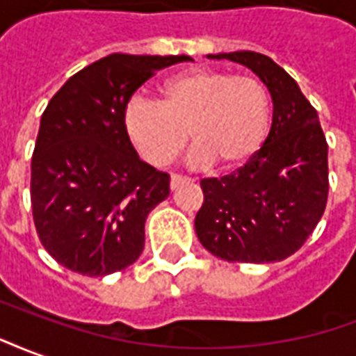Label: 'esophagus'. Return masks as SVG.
Here are the masks:
<instances>
[{"mask_svg":"<svg viewBox=\"0 0 356 356\" xmlns=\"http://www.w3.org/2000/svg\"><path fill=\"white\" fill-rule=\"evenodd\" d=\"M188 181H191V178H188V176L172 175L170 176V189H178L181 184H188Z\"/></svg>","mask_w":356,"mask_h":356,"instance_id":"obj_1","label":"esophagus"}]
</instances>
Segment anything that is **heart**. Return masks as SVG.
Listing matches in <instances>:
<instances>
[{
    "label": "heart",
    "mask_w": 356,
    "mask_h": 356,
    "mask_svg": "<svg viewBox=\"0 0 356 356\" xmlns=\"http://www.w3.org/2000/svg\"><path fill=\"white\" fill-rule=\"evenodd\" d=\"M271 96L252 75L191 70L172 75L157 90V104L132 98L123 131L132 147L153 165L167 167L189 138L193 167L245 165L260 152L271 129Z\"/></svg>",
    "instance_id": "b5f03b06"
}]
</instances>
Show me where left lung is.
I'll return each mask as SVG.
<instances>
[{
  "label": "left lung",
  "mask_w": 356,
  "mask_h": 356,
  "mask_svg": "<svg viewBox=\"0 0 356 356\" xmlns=\"http://www.w3.org/2000/svg\"><path fill=\"white\" fill-rule=\"evenodd\" d=\"M250 68L273 100V124L260 152L222 178H204L195 216L201 245L225 261L269 264L300 250L328 201V144L298 83L254 51L209 54Z\"/></svg>",
  "instance_id": "left-lung-1"
}]
</instances>
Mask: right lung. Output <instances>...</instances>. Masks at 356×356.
Returning <instances> with one entry per match:
<instances>
[{
    "label": "right lung",
    "mask_w": 356,
    "mask_h": 356,
    "mask_svg": "<svg viewBox=\"0 0 356 356\" xmlns=\"http://www.w3.org/2000/svg\"><path fill=\"white\" fill-rule=\"evenodd\" d=\"M186 60L113 53L72 75L47 104L30 193L38 237L60 266L104 277L140 258L146 218L170 193V176L140 159L123 110L157 70Z\"/></svg>",
    "instance_id": "add662e5"
}]
</instances>
